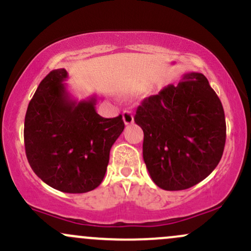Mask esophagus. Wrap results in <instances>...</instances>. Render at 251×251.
I'll use <instances>...</instances> for the list:
<instances>
[{
    "label": "esophagus",
    "instance_id": "34e87169",
    "mask_svg": "<svg viewBox=\"0 0 251 251\" xmlns=\"http://www.w3.org/2000/svg\"><path fill=\"white\" fill-rule=\"evenodd\" d=\"M123 121H125V123L126 126L128 125H131V123L134 122V116L131 114L130 111H128V110H126L125 112H123Z\"/></svg>",
    "mask_w": 251,
    "mask_h": 251
}]
</instances>
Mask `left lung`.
Returning <instances> with one entry per match:
<instances>
[{
    "label": "left lung",
    "instance_id": "left-lung-1",
    "mask_svg": "<svg viewBox=\"0 0 251 251\" xmlns=\"http://www.w3.org/2000/svg\"><path fill=\"white\" fill-rule=\"evenodd\" d=\"M134 121L144 130L142 155L153 182L184 190L203 180L222 159L226 140L222 101L201 73L183 74L142 100Z\"/></svg>",
    "mask_w": 251,
    "mask_h": 251
}]
</instances>
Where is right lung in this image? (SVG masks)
Returning a JSON list of instances; mask_svg holds the SVG:
<instances>
[{
	"instance_id": "add662e5",
	"label": "right lung",
	"mask_w": 251,
	"mask_h": 251,
	"mask_svg": "<svg viewBox=\"0 0 251 251\" xmlns=\"http://www.w3.org/2000/svg\"><path fill=\"white\" fill-rule=\"evenodd\" d=\"M66 69L39 83L25 116L26 157L34 174L53 189L81 194L103 180L110 150L125 129L122 115L97 114V97L75 100L64 81Z\"/></svg>"
}]
</instances>
